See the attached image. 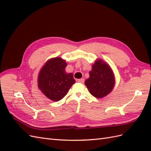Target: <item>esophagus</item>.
<instances>
[{"instance_id":"esophagus-1","label":"esophagus","mask_w":151,"mask_h":151,"mask_svg":"<svg viewBox=\"0 0 151 151\" xmlns=\"http://www.w3.org/2000/svg\"><path fill=\"white\" fill-rule=\"evenodd\" d=\"M76 81L80 83H84V78H81V79H77Z\"/></svg>"}]
</instances>
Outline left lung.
Segmentation results:
<instances>
[{"label": "left lung", "instance_id": "8db88e82", "mask_svg": "<svg viewBox=\"0 0 151 151\" xmlns=\"http://www.w3.org/2000/svg\"><path fill=\"white\" fill-rule=\"evenodd\" d=\"M90 93L102 98L110 93L114 86V76L108 64L101 60L96 61L89 71V78L85 81Z\"/></svg>", "mask_w": 151, "mask_h": 151}]
</instances>
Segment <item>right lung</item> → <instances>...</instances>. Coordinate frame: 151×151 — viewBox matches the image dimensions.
<instances>
[{"label": "right lung", "instance_id": "1", "mask_svg": "<svg viewBox=\"0 0 151 151\" xmlns=\"http://www.w3.org/2000/svg\"><path fill=\"white\" fill-rule=\"evenodd\" d=\"M66 66L65 60L55 58L48 61L40 72L38 87L53 101L62 99L75 83L73 74L65 72Z\"/></svg>", "mask_w": 151, "mask_h": 151}]
</instances>
